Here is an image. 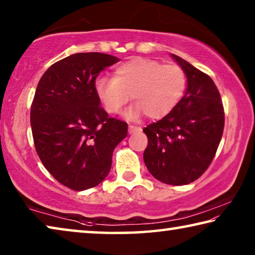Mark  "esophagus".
I'll use <instances>...</instances> for the list:
<instances>
[{
  "instance_id": "1",
  "label": "esophagus",
  "mask_w": 255,
  "mask_h": 255,
  "mask_svg": "<svg viewBox=\"0 0 255 255\" xmlns=\"http://www.w3.org/2000/svg\"><path fill=\"white\" fill-rule=\"evenodd\" d=\"M140 130H141L140 127L133 126V125H129V127H128L129 133H133V132H137V131H140Z\"/></svg>"
}]
</instances>
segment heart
Here are the masks:
<instances>
[{
	"instance_id": "1",
	"label": "heart",
	"mask_w": 255,
	"mask_h": 255,
	"mask_svg": "<svg viewBox=\"0 0 255 255\" xmlns=\"http://www.w3.org/2000/svg\"><path fill=\"white\" fill-rule=\"evenodd\" d=\"M187 88V74L176 64L136 57L119 65L114 79L99 77L94 84L97 97L109 114H119L130 94L136 103L126 112L137 118L141 112L150 119L165 117L180 102Z\"/></svg>"
}]
</instances>
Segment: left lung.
Segmentation results:
<instances>
[{"label":"left lung","instance_id":"left-lung-1","mask_svg":"<svg viewBox=\"0 0 255 255\" xmlns=\"http://www.w3.org/2000/svg\"><path fill=\"white\" fill-rule=\"evenodd\" d=\"M172 57L187 74V91L169 115L143 129L148 138L144 162L155 179L183 185L208 169L221 143L225 114L211 77L179 56Z\"/></svg>","mask_w":255,"mask_h":255}]
</instances>
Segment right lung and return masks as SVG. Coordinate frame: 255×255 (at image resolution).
Segmentation results:
<instances>
[{
  "instance_id": "1",
  "label": "right lung",
  "mask_w": 255,
  "mask_h": 255,
  "mask_svg": "<svg viewBox=\"0 0 255 255\" xmlns=\"http://www.w3.org/2000/svg\"><path fill=\"white\" fill-rule=\"evenodd\" d=\"M118 62L102 53L71 55L37 85L30 111L34 147L47 171L75 191L107 178L114 149L127 136L128 125L109 117L94 89L99 73Z\"/></svg>"
}]
</instances>
